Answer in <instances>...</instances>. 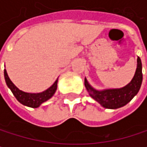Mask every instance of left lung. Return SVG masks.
<instances>
[{
  "label": "left lung",
  "mask_w": 147,
  "mask_h": 147,
  "mask_svg": "<svg viewBox=\"0 0 147 147\" xmlns=\"http://www.w3.org/2000/svg\"><path fill=\"white\" fill-rule=\"evenodd\" d=\"M142 82V65L140 57L137 59V69L132 81L125 87L119 89H107L97 91L94 89L84 80L85 87L90 96L100 103L105 108L117 109L120 108L129 102L140 90Z\"/></svg>",
  "instance_id": "8db88e82"
}]
</instances>
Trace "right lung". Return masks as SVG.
<instances>
[{
	"mask_svg": "<svg viewBox=\"0 0 147 147\" xmlns=\"http://www.w3.org/2000/svg\"><path fill=\"white\" fill-rule=\"evenodd\" d=\"M4 76H5V80H6L7 87L11 89L12 93L13 94V95L18 100V101L23 104L24 105L32 107V108H37L41 104H42L45 101H47V100H49L54 94V93L57 89L58 80H56L55 82L49 88H47L46 91L42 92V93L29 94V93H25V92L19 90L15 86L14 84L12 82V81L9 79L6 69L4 70Z\"/></svg>",
	"mask_w": 147,
	"mask_h": 147,
	"instance_id": "obj_1",
	"label": "right lung"
}]
</instances>
